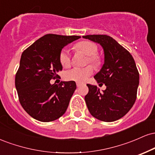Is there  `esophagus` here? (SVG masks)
<instances>
[{"label":"esophagus","instance_id":"34e87169","mask_svg":"<svg viewBox=\"0 0 155 155\" xmlns=\"http://www.w3.org/2000/svg\"><path fill=\"white\" fill-rule=\"evenodd\" d=\"M81 85H82V84H81V83H79V82H76V86H77L78 87H81Z\"/></svg>","mask_w":155,"mask_h":155}]
</instances>
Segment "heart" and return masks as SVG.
<instances>
[{
	"mask_svg": "<svg viewBox=\"0 0 155 155\" xmlns=\"http://www.w3.org/2000/svg\"><path fill=\"white\" fill-rule=\"evenodd\" d=\"M75 49L78 51H82L88 55L87 63H90L94 66L98 67L101 64V56L97 54L98 48L97 46L91 41H81L76 44ZM59 60L63 67L67 68L71 65V55L67 49H64L60 51ZM94 68L92 65H87L85 67H74L67 71L64 74V77L68 81H74L77 82H84L93 73Z\"/></svg>",
	"mask_w": 155,
	"mask_h": 155,
	"instance_id": "1",
	"label": "heart"
}]
</instances>
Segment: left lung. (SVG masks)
<instances>
[{
  "instance_id": "obj_1",
  "label": "left lung",
  "mask_w": 155,
  "mask_h": 155,
  "mask_svg": "<svg viewBox=\"0 0 155 155\" xmlns=\"http://www.w3.org/2000/svg\"><path fill=\"white\" fill-rule=\"evenodd\" d=\"M82 37L100 44L105 55L104 65L94 78L97 83L105 84L106 89L101 92L96 86L87 84V106L92 116L97 120L116 121L124 117L136 102L139 73L135 60L127 49L109 35Z\"/></svg>"
}]
</instances>
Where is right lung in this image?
<instances>
[{"label": "right lung", "mask_w": 155, "mask_h": 155, "mask_svg": "<svg viewBox=\"0 0 155 155\" xmlns=\"http://www.w3.org/2000/svg\"><path fill=\"white\" fill-rule=\"evenodd\" d=\"M81 38L78 35L47 34L22 52L15 76V87L21 106L30 116L41 122L58 120L66 111L76 89L74 81L51 84L63 66L62 49Z\"/></svg>", "instance_id": "1"}]
</instances>
